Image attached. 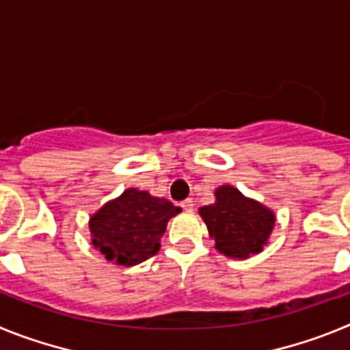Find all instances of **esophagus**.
I'll return each instance as SVG.
<instances>
[{"instance_id":"obj_1","label":"esophagus","mask_w":350,"mask_h":350,"mask_svg":"<svg viewBox=\"0 0 350 350\" xmlns=\"http://www.w3.org/2000/svg\"><path fill=\"white\" fill-rule=\"evenodd\" d=\"M180 206L185 210V212H191V210L194 208V202L191 200V198H187V200H184V202L180 203Z\"/></svg>"}]
</instances>
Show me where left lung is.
<instances>
[{"label":"left lung","instance_id":"8db88e82","mask_svg":"<svg viewBox=\"0 0 350 350\" xmlns=\"http://www.w3.org/2000/svg\"><path fill=\"white\" fill-rule=\"evenodd\" d=\"M200 215L215 240V249L230 258L258 254L275 224L271 210L249 200L231 185L215 191V203L200 208Z\"/></svg>","mask_w":350,"mask_h":350}]
</instances>
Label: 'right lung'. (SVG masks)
Wrapping results in <instances>:
<instances>
[{
  "label": "right lung",
  "instance_id": "obj_1",
  "mask_svg": "<svg viewBox=\"0 0 350 350\" xmlns=\"http://www.w3.org/2000/svg\"><path fill=\"white\" fill-rule=\"evenodd\" d=\"M180 212L165 198L126 189L91 217L92 245L117 265L133 267L157 254L166 224Z\"/></svg>",
  "mask_w": 350,
  "mask_h": 350
}]
</instances>
